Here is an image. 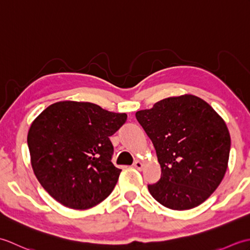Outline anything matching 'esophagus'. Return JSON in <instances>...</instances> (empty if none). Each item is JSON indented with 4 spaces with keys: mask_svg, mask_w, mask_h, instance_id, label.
Instances as JSON below:
<instances>
[{
    "mask_svg": "<svg viewBox=\"0 0 250 250\" xmlns=\"http://www.w3.org/2000/svg\"><path fill=\"white\" fill-rule=\"evenodd\" d=\"M133 167H135V168H137V169H141L144 167V163H143L142 161H140V160H136L134 163H133Z\"/></svg>",
    "mask_w": 250,
    "mask_h": 250,
    "instance_id": "34e87169",
    "label": "esophagus"
}]
</instances>
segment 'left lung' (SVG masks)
<instances>
[{
  "label": "left lung",
  "instance_id": "1",
  "mask_svg": "<svg viewBox=\"0 0 250 250\" xmlns=\"http://www.w3.org/2000/svg\"><path fill=\"white\" fill-rule=\"evenodd\" d=\"M161 167V178L148 185L159 203L174 210L199 206L224 179L231 139L225 120L192 94L159 101L136 111Z\"/></svg>",
  "mask_w": 250,
  "mask_h": 250
}]
</instances>
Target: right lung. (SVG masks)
I'll list each match as a JSON object with an SVG mask.
<instances>
[{
  "label": "right lung",
  "instance_id": "add662e5",
  "mask_svg": "<svg viewBox=\"0 0 250 250\" xmlns=\"http://www.w3.org/2000/svg\"><path fill=\"white\" fill-rule=\"evenodd\" d=\"M125 120L126 114L89 102L62 101L44 109L28 133L32 168L42 187L73 209L105 200L121 172L111 162L109 136Z\"/></svg>",
  "mask_w": 250,
  "mask_h": 250
}]
</instances>
